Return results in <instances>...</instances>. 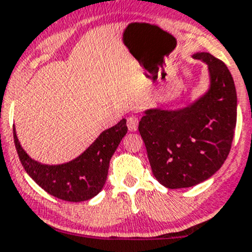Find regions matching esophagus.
<instances>
[{"label":"esophagus","instance_id":"obj_1","mask_svg":"<svg viewBox=\"0 0 252 252\" xmlns=\"http://www.w3.org/2000/svg\"><path fill=\"white\" fill-rule=\"evenodd\" d=\"M127 127H128L129 131H136L137 127H138V118H136V116H128L127 118Z\"/></svg>","mask_w":252,"mask_h":252}]
</instances>
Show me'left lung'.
Masks as SVG:
<instances>
[{
  "label": "left lung",
  "mask_w": 252,
  "mask_h": 252,
  "mask_svg": "<svg viewBox=\"0 0 252 252\" xmlns=\"http://www.w3.org/2000/svg\"><path fill=\"white\" fill-rule=\"evenodd\" d=\"M193 57L210 67L208 93L183 110L146 111L138 125L153 175L168 189L191 188L218 171L236 126V91L228 67L208 52Z\"/></svg>",
  "instance_id": "8db88e82"
}]
</instances>
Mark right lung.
<instances>
[{"label": "right lung", "instance_id": "add662e5", "mask_svg": "<svg viewBox=\"0 0 252 252\" xmlns=\"http://www.w3.org/2000/svg\"><path fill=\"white\" fill-rule=\"evenodd\" d=\"M126 133V120L123 119L118 125L105 129L74 160L61 165H44L29 158L13 128L17 153L28 175L47 193L68 202L91 200L100 192L108 178L111 157Z\"/></svg>", "mask_w": 252, "mask_h": 252}]
</instances>
